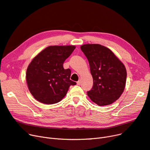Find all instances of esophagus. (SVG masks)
Here are the masks:
<instances>
[{
	"instance_id": "esophagus-1",
	"label": "esophagus",
	"mask_w": 150,
	"mask_h": 150,
	"mask_svg": "<svg viewBox=\"0 0 150 150\" xmlns=\"http://www.w3.org/2000/svg\"><path fill=\"white\" fill-rule=\"evenodd\" d=\"M76 83H77V85H80V83H81V81H80V80H79L78 81L76 82Z\"/></svg>"
}]
</instances>
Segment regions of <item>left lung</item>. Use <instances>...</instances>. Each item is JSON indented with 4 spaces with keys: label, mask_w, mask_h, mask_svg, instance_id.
I'll list each match as a JSON object with an SVG mask.
<instances>
[{
    "label": "left lung",
    "mask_w": 150,
    "mask_h": 150,
    "mask_svg": "<svg viewBox=\"0 0 150 150\" xmlns=\"http://www.w3.org/2000/svg\"><path fill=\"white\" fill-rule=\"evenodd\" d=\"M93 79V86L87 95L91 100L103 106L120 98L125 86L127 71L124 65L108 47L98 44L82 45Z\"/></svg>",
    "instance_id": "obj_1"
}]
</instances>
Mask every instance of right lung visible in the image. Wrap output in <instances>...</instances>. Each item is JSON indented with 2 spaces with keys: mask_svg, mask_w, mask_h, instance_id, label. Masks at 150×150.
Here are the masks:
<instances>
[{
  "mask_svg": "<svg viewBox=\"0 0 150 150\" xmlns=\"http://www.w3.org/2000/svg\"><path fill=\"white\" fill-rule=\"evenodd\" d=\"M75 49V46H51L32 60L26 70L28 87L36 100L46 104L59 103L70 85L71 70L63 64Z\"/></svg>",
  "mask_w": 150,
  "mask_h": 150,
  "instance_id": "add662e5",
  "label": "right lung"
}]
</instances>
